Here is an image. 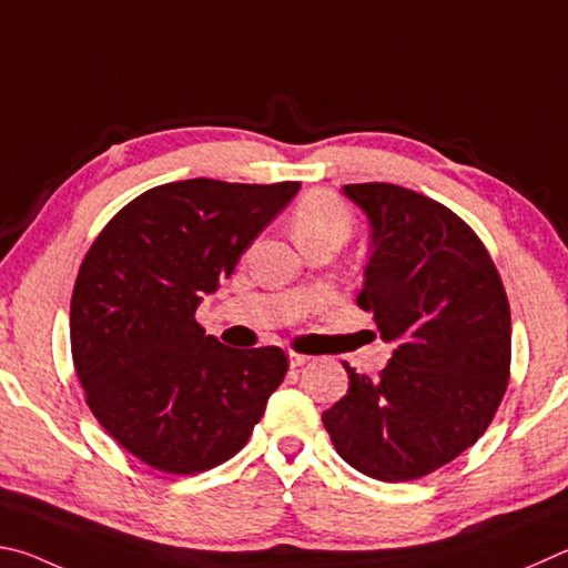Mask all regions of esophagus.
<instances>
[{"instance_id": "esophagus-1", "label": "esophagus", "mask_w": 568, "mask_h": 568, "mask_svg": "<svg viewBox=\"0 0 568 568\" xmlns=\"http://www.w3.org/2000/svg\"><path fill=\"white\" fill-rule=\"evenodd\" d=\"M312 356L310 354H302V352H290V364L292 369H296V366H304L306 362H310Z\"/></svg>"}]
</instances>
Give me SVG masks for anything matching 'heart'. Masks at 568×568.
<instances>
[{
	"mask_svg": "<svg viewBox=\"0 0 568 568\" xmlns=\"http://www.w3.org/2000/svg\"><path fill=\"white\" fill-rule=\"evenodd\" d=\"M354 229V212L339 194L316 189L304 194L294 209V232L300 244L314 239L336 236L346 239Z\"/></svg>",
	"mask_w": 568,
	"mask_h": 568,
	"instance_id": "1",
	"label": "heart"
}]
</instances>
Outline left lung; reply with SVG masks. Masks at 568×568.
Masks as SVG:
<instances>
[{"instance_id":"obj_1","label":"left lung","mask_w":568,"mask_h":568,"mask_svg":"<svg viewBox=\"0 0 568 568\" xmlns=\"http://www.w3.org/2000/svg\"><path fill=\"white\" fill-rule=\"evenodd\" d=\"M344 194L372 222L356 304L396 349L374 379L344 362L349 392L322 422L356 471L414 481L489 429L511 374L509 300L484 242L449 206L386 182Z\"/></svg>"}]
</instances>
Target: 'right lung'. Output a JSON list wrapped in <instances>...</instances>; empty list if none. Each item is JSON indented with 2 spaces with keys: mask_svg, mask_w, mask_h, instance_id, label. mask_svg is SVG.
<instances>
[{
  "mask_svg": "<svg viewBox=\"0 0 568 568\" xmlns=\"http://www.w3.org/2000/svg\"><path fill=\"white\" fill-rule=\"evenodd\" d=\"M300 182L159 184L109 219L79 266L69 336L87 406L164 474H199L242 449L290 369L284 349H232L194 320Z\"/></svg>",
  "mask_w": 568,
  "mask_h": 568,
  "instance_id": "1",
  "label": "right lung"
}]
</instances>
